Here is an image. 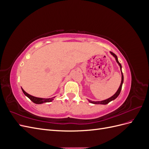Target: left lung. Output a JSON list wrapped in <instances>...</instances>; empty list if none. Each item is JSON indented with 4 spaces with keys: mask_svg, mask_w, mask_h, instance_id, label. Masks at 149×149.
I'll use <instances>...</instances> for the list:
<instances>
[{
    "mask_svg": "<svg viewBox=\"0 0 149 149\" xmlns=\"http://www.w3.org/2000/svg\"><path fill=\"white\" fill-rule=\"evenodd\" d=\"M110 53L111 54V55H112V56H113L115 58L116 62L118 63L119 66H120V71H121V75H122L121 83H120V86H119V89H118V91H116V93L114 94V95L112 96H111V97L107 99V100H103V101H91V100H88V101H89V102L92 103V104H108L109 102L114 100L115 99H116L117 97H118V96L119 95V94H120V93L121 89H122V86H123V82H124V76H123V72H122V66H121L120 63H119V61H118V56H117L114 53H112V52H110Z\"/></svg>",
    "mask_w": 149,
    "mask_h": 149,
    "instance_id": "1",
    "label": "left lung"
}]
</instances>
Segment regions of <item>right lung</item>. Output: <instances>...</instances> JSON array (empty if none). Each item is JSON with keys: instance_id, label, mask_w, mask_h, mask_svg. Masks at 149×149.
Segmentation results:
<instances>
[{"instance_id": "right-lung-1", "label": "right lung", "mask_w": 149, "mask_h": 149, "mask_svg": "<svg viewBox=\"0 0 149 149\" xmlns=\"http://www.w3.org/2000/svg\"><path fill=\"white\" fill-rule=\"evenodd\" d=\"M22 91H23V93H24L25 95L26 96H27L31 101L35 104H43L44 102H51L53 100V99L55 97H53L51 98H40V97H35V96L30 95V94H28L27 93H26L22 88Z\"/></svg>"}]
</instances>
